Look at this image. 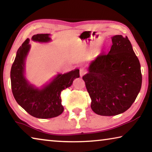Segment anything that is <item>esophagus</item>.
<instances>
[{
  "instance_id": "1",
  "label": "esophagus",
  "mask_w": 152,
  "mask_h": 152,
  "mask_svg": "<svg viewBox=\"0 0 152 152\" xmlns=\"http://www.w3.org/2000/svg\"><path fill=\"white\" fill-rule=\"evenodd\" d=\"M86 72H87V71L85 70V69H84V68L80 69V76L81 77H82L84 75V74H86Z\"/></svg>"
}]
</instances>
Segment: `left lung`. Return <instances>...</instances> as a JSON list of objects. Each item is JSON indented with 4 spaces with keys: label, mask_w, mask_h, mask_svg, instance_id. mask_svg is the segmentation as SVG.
I'll use <instances>...</instances> for the list:
<instances>
[{
    "label": "left lung",
    "mask_w": 152,
    "mask_h": 152,
    "mask_svg": "<svg viewBox=\"0 0 152 152\" xmlns=\"http://www.w3.org/2000/svg\"><path fill=\"white\" fill-rule=\"evenodd\" d=\"M111 39L109 52L98 56L82 77L91 109L102 116H114L129 109L142 83L140 61L128 37L117 35Z\"/></svg>",
    "instance_id": "obj_1"
}]
</instances>
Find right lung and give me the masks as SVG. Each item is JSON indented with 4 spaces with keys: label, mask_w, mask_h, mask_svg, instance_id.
Segmentation results:
<instances>
[{
    "label": "right lung",
    "mask_w": 152,
    "mask_h": 152,
    "mask_svg": "<svg viewBox=\"0 0 152 152\" xmlns=\"http://www.w3.org/2000/svg\"><path fill=\"white\" fill-rule=\"evenodd\" d=\"M31 39L38 42H49L50 34H37ZM29 39L25 41L18 49L11 70V88L15 99L31 116L39 119L58 117L64 111L61 92L70 87L74 80L79 78L78 69L68 73L58 74L50 83L42 88L29 84L24 75L25 63L30 50Z\"/></svg>",
    "instance_id": "1"
}]
</instances>
